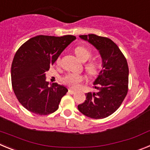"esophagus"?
<instances>
[{"label": "esophagus", "instance_id": "34e87169", "mask_svg": "<svg viewBox=\"0 0 150 150\" xmlns=\"http://www.w3.org/2000/svg\"><path fill=\"white\" fill-rule=\"evenodd\" d=\"M68 92L70 94H71V95H74V94L76 93V91H74V90H72V89H69Z\"/></svg>", "mask_w": 150, "mask_h": 150}]
</instances>
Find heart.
I'll list each match as a JSON object with an SVG mask.
<instances>
[{"label": "heart", "mask_w": 150, "mask_h": 150, "mask_svg": "<svg viewBox=\"0 0 150 150\" xmlns=\"http://www.w3.org/2000/svg\"><path fill=\"white\" fill-rule=\"evenodd\" d=\"M74 52H75L78 59L83 62L88 60L91 55L90 50L85 46H77L74 50ZM56 62L59 63V59H57ZM86 68L87 72L91 75L96 74L97 65L95 62H91L87 64ZM83 79H84V78L81 75L76 74H68L63 78V82L64 84L67 85V86L73 88H76L79 87V83L83 81Z\"/></svg>", "instance_id": "heart-1"}]
</instances>
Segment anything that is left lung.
<instances>
[{
    "mask_svg": "<svg viewBox=\"0 0 150 150\" xmlns=\"http://www.w3.org/2000/svg\"><path fill=\"white\" fill-rule=\"evenodd\" d=\"M98 50L101 57V71L94 81L95 91L86 94V100L78 110L92 119H104L120 107L128 92V67L117 45L110 39L88 34L80 35Z\"/></svg>",
    "mask_w": 150,
    "mask_h": 150,
    "instance_id": "left-lung-1",
    "label": "left lung"
}]
</instances>
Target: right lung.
<instances>
[{"label":"right lung","instance_id":"obj_1","mask_svg":"<svg viewBox=\"0 0 150 150\" xmlns=\"http://www.w3.org/2000/svg\"><path fill=\"white\" fill-rule=\"evenodd\" d=\"M75 40L73 35H38L26 41L16 52L11 66L12 86L18 101L28 111L48 115L58 110L68 90L58 83L50 86L46 72Z\"/></svg>","mask_w":150,"mask_h":150}]
</instances>
